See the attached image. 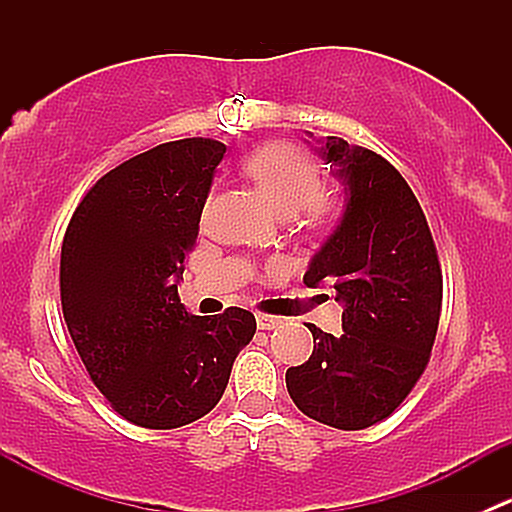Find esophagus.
I'll use <instances>...</instances> for the list:
<instances>
[{
  "label": "esophagus",
  "mask_w": 512,
  "mask_h": 512,
  "mask_svg": "<svg viewBox=\"0 0 512 512\" xmlns=\"http://www.w3.org/2000/svg\"><path fill=\"white\" fill-rule=\"evenodd\" d=\"M282 324V317H272V314H257V327L260 329H277Z\"/></svg>",
  "instance_id": "obj_1"
}]
</instances>
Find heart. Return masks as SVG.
Returning <instances> with one entry per match:
<instances>
[{"label": "heart", "mask_w": 512, "mask_h": 512, "mask_svg": "<svg viewBox=\"0 0 512 512\" xmlns=\"http://www.w3.org/2000/svg\"><path fill=\"white\" fill-rule=\"evenodd\" d=\"M245 173L280 218L322 215L327 203L317 160L294 143H267L245 160Z\"/></svg>", "instance_id": "heart-1"}]
</instances>
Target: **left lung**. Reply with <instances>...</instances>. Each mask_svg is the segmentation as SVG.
<instances>
[{"instance_id":"left-lung-1","label":"left lung","mask_w":512,"mask_h":512,"mask_svg":"<svg viewBox=\"0 0 512 512\" xmlns=\"http://www.w3.org/2000/svg\"><path fill=\"white\" fill-rule=\"evenodd\" d=\"M344 185L337 230L304 272L342 302L339 337L309 324L314 352L287 369V391L304 416L359 431L399 409L431 359L443 275L426 215L399 170L379 153L327 136L317 148Z\"/></svg>"}]
</instances>
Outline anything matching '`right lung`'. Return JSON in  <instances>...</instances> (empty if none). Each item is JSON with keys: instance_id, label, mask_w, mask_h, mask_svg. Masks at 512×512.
Masks as SVG:
<instances>
[{"instance_id": "obj_1", "label": "right lung", "mask_w": 512, "mask_h": 512, "mask_svg": "<svg viewBox=\"0 0 512 512\" xmlns=\"http://www.w3.org/2000/svg\"><path fill=\"white\" fill-rule=\"evenodd\" d=\"M225 143H160L108 170L71 215L61 245V309L111 409L143 428H178L215 409L255 314L198 317L180 304Z\"/></svg>"}]
</instances>
